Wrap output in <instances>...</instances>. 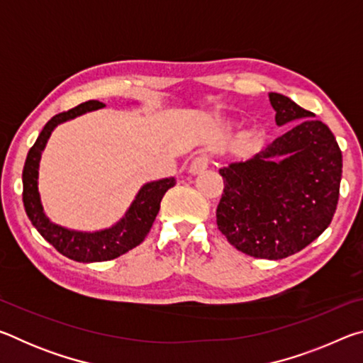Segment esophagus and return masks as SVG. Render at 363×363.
Wrapping results in <instances>:
<instances>
[{
	"label": "esophagus",
	"mask_w": 363,
	"mask_h": 363,
	"mask_svg": "<svg viewBox=\"0 0 363 363\" xmlns=\"http://www.w3.org/2000/svg\"><path fill=\"white\" fill-rule=\"evenodd\" d=\"M208 169V158L206 157H196L192 163H190L189 167V173L192 176H199L201 173H205Z\"/></svg>",
	"instance_id": "1"
}]
</instances>
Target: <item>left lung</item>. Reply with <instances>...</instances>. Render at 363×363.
I'll list each match as a JSON object with an SVG mask.
<instances>
[{"mask_svg": "<svg viewBox=\"0 0 363 363\" xmlns=\"http://www.w3.org/2000/svg\"><path fill=\"white\" fill-rule=\"evenodd\" d=\"M277 125L296 123L247 162L219 169L224 194L216 210L220 233L238 251L284 259L330 225L340 199L342 155L325 123L290 97L270 93Z\"/></svg>", "mask_w": 363, "mask_h": 363, "instance_id": "left-lung-1", "label": "left lung"}]
</instances>
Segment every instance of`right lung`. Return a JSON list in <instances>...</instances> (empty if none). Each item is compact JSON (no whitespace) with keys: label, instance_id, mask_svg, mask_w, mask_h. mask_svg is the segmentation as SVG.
I'll use <instances>...</instances> for the list:
<instances>
[{"label":"right lung","instance_id":"add662e5","mask_svg":"<svg viewBox=\"0 0 363 363\" xmlns=\"http://www.w3.org/2000/svg\"><path fill=\"white\" fill-rule=\"evenodd\" d=\"M106 104L99 101H88L79 104L75 108L54 115L43 128L32 149L28 150L22 171V200L28 219L32 220L35 229L41 233V237L51 243L60 255L78 262L115 259V257L128 253L130 250L136 248L139 243H143L160 211V201H162L163 195L176 184L174 177L145 184L139 190L136 200L133 201L125 218L106 230L89 233L69 230L65 227L52 224L46 218L38 194V167L41 152L45 149L49 136L59 123L72 120L84 112H91V110L102 108Z\"/></svg>","mask_w":363,"mask_h":363}]
</instances>
